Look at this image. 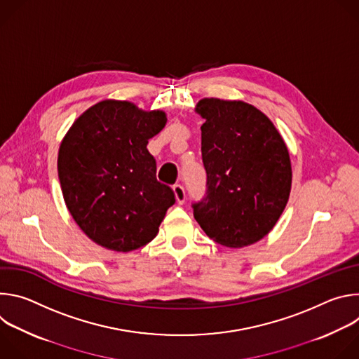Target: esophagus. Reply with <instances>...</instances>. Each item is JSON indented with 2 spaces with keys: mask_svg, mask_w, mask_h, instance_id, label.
Returning <instances> with one entry per match:
<instances>
[{
  "mask_svg": "<svg viewBox=\"0 0 359 359\" xmlns=\"http://www.w3.org/2000/svg\"><path fill=\"white\" fill-rule=\"evenodd\" d=\"M173 193H175V197H176L177 203H179V204H183L184 200H186V191H184L183 186L175 184V186H173Z\"/></svg>",
  "mask_w": 359,
  "mask_h": 359,
  "instance_id": "obj_1",
  "label": "esophagus"
}]
</instances>
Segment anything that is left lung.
<instances>
[{"label": "left lung", "instance_id": "8db88e82", "mask_svg": "<svg viewBox=\"0 0 359 359\" xmlns=\"http://www.w3.org/2000/svg\"><path fill=\"white\" fill-rule=\"evenodd\" d=\"M201 158L208 196L193 204L196 222L216 243L241 248L266 237L291 191L288 147L274 123L243 100L200 99Z\"/></svg>", "mask_w": 359, "mask_h": 359}]
</instances>
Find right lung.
Segmentation results:
<instances>
[{
    "label": "right lung",
    "instance_id": "add662e5",
    "mask_svg": "<svg viewBox=\"0 0 359 359\" xmlns=\"http://www.w3.org/2000/svg\"><path fill=\"white\" fill-rule=\"evenodd\" d=\"M166 122L163 111L105 99L64 136L58 151L62 196L93 243L129 252L156 237L175 193L156 180V161L146 146Z\"/></svg>",
    "mask_w": 359,
    "mask_h": 359
}]
</instances>
